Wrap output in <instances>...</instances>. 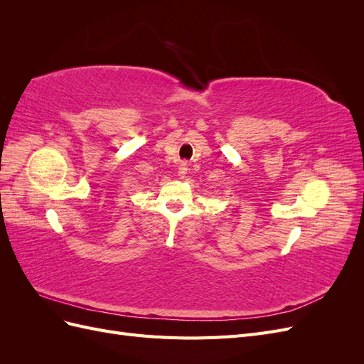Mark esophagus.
Wrapping results in <instances>:
<instances>
[{
	"instance_id": "obj_1",
	"label": "esophagus",
	"mask_w": 364,
	"mask_h": 364,
	"mask_svg": "<svg viewBox=\"0 0 364 364\" xmlns=\"http://www.w3.org/2000/svg\"><path fill=\"white\" fill-rule=\"evenodd\" d=\"M186 171H188V164H186V162H181V164H179V168H178V174L181 176V178H185Z\"/></svg>"
}]
</instances>
